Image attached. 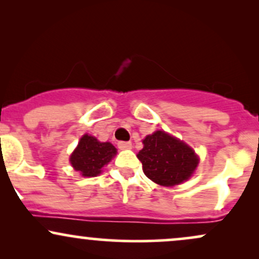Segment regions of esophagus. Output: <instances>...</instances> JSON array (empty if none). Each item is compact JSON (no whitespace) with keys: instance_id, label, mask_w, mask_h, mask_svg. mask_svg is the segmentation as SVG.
<instances>
[{"instance_id":"esophagus-1","label":"esophagus","mask_w":259,"mask_h":259,"mask_svg":"<svg viewBox=\"0 0 259 259\" xmlns=\"http://www.w3.org/2000/svg\"><path fill=\"white\" fill-rule=\"evenodd\" d=\"M118 147L120 148V150H129V148L133 147L132 142L129 141H119L118 142Z\"/></svg>"}]
</instances>
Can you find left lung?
<instances>
[{"mask_svg": "<svg viewBox=\"0 0 259 259\" xmlns=\"http://www.w3.org/2000/svg\"><path fill=\"white\" fill-rule=\"evenodd\" d=\"M138 158L148 179L162 186H174L191 177L198 164L192 148L164 132L145 138Z\"/></svg>", "mask_w": 259, "mask_h": 259, "instance_id": "8db88e82", "label": "left lung"}]
</instances>
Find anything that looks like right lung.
<instances>
[{
  "label": "right lung",
  "mask_w": 259,
  "mask_h": 259,
  "mask_svg": "<svg viewBox=\"0 0 259 259\" xmlns=\"http://www.w3.org/2000/svg\"><path fill=\"white\" fill-rule=\"evenodd\" d=\"M115 153L117 150L111 142H100L86 134L80 139L78 147L70 156V163L82 177H96Z\"/></svg>",
  "instance_id": "1"
}]
</instances>
